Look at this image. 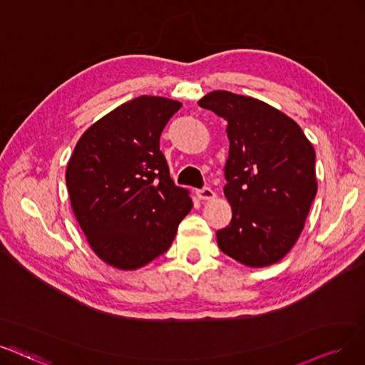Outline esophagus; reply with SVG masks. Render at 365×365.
Returning a JSON list of instances; mask_svg holds the SVG:
<instances>
[{
	"label": "esophagus",
	"mask_w": 365,
	"mask_h": 365,
	"mask_svg": "<svg viewBox=\"0 0 365 365\" xmlns=\"http://www.w3.org/2000/svg\"><path fill=\"white\" fill-rule=\"evenodd\" d=\"M196 195L199 199L202 200H212L215 197V193L212 188L210 187H203V188H199V190H196Z\"/></svg>",
	"instance_id": "obj_1"
}]
</instances>
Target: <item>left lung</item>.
<instances>
[{
    "mask_svg": "<svg viewBox=\"0 0 365 365\" xmlns=\"http://www.w3.org/2000/svg\"><path fill=\"white\" fill-rule=\"evenodd\" d=\"M199 106L227 121L232 220L217 230V244L247 267L272 265L299 238L316 196L313 145L292 118L260 100L212 91Z\"/></svg>",
    "mask_w": 365,
    "mask_h": 365,
    "instance_id": "left-lung-1",
    "label": "left lung"
}]
</instances>
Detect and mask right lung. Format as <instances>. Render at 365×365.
Returning a JSON list of instances; mask_svg holds the SVG:
<instances>
[{"instance_id":"add662e5","label":"right lung","mask_w":365,"mask_h":365,"mask_svg":"<svg viewBox=\"0 0 365 365\" xmlns=\"http://www.w3.org/2000/svg\"><path fill=\"white\" fill-rule=\"evenodd\" d=\"M180 108L136 97L93 124L73 151L66 172L73 212L96 255L115 268L136 269L163 255L193 207L160 151Z\"/></svg>"}]
</instances>
